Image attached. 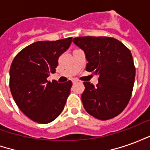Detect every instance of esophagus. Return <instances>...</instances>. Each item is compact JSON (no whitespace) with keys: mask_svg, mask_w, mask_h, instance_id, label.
<instances>
[{"mask_svg":"<svg viewBox=\"0 0 150 150\" xmlns=\"http://www.w3.org/2000/svg\"><path fill=\"white\" fill-rule=\"evenodd\" d=\"M72 83H78V80H76V79H73V80H72Z\"/></svg>","mask_w":150,"mask_h":150,"instance_id":"obj_1","label":"esophagus"}]
</instances>
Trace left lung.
<instances>
[{"instance_id": "8db88e82", "label": "left lung", "mask_w": 150, "mask_h": 150, "mask_svg": "<svg viewBox=\"0 0 150 150\" xmlns=\"http://www.w3.org/2000/svg\"><path fill=\"white\" fill-rule=\"evenodd\" d=\"M73 42L83 50L86 71L99 75L95 87L84 82L81 100L85 110L101 120L121 112L131 98L136 70L132 54L122 42L109 37H79Z\"/></svg>"}]
</instances>
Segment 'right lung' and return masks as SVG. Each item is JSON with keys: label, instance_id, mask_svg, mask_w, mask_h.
I'll return each instance as SVG.
<instances>
[{"label": "right lung", "instance_id": "add662e5", "mask_svg": "<svg viewBox=\"0 0 150 150\" xmlns=\"http://www.w3.org/2000/svg\"><path fill=\"white\" fill-rule=\"evenodd\" d=\"M72 38L39 41L16 55L9 70V88L20 110L39 124H48L62 112L72 83L48 81L59 56L68 49Z\"/></svg>", "mask_w": 150, "mask_h": 150}]
</instances>
